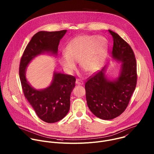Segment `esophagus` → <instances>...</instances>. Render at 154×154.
Wrapping results in <instances>:
<instances>
[{
  "instance_id": "obj_1",
  "label": "esophagus",
  "mask_w": 154,
  "mask_h": 154,
  "mask_svg": "<svg viewBox=\"0 0 154 154\" xmlns=\"http://www.w3.org/2000/svg\"><path fill=\"white\" fill-rule=\"evenodd\" d=\"M75 83H76L77 85H82L83 84V82L82 81V80H80V79H77L76 81H75Z\"/></svg>"
}]
</instances>
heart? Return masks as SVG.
<instances>
[{
    "label": "heart",
    "instance_id": "heart-1",
    "mask_svg": "<svg viewBox=\"0 0 154 154\" xmlns=\"http://www.w3.org/2000/svg\"><path fill=\"white\" fill-rule=\"evenodd\" d=\"M107 49V42L103 36H78L72 39L66 47V55L61 57L60 63L68 72L75 71V63H79L83 71L91 74L102 66Z\"/></svg>",
    "mask_w": 154,
    "mask_h": 154
}]
</instances>
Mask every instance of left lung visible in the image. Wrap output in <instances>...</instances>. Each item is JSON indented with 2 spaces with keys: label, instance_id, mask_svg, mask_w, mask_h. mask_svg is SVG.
<instances>
[{
  "label": "left lung",
  "instance_id": "left-lung-1",
  "mask_svg": "<svg viewBox=\"0 0 154 154\" xmlns=\"http://www.w3.org/2000/svg\"><path fill=\"white\" fill-rule=\"evenodd\" d=\"M108 32L113 39V57L122 61L120 75L115 81H109L103 68L88 78L85 85L88 106L96 116L104 120L114 119L125 110L137 83L132 49L119 35Z\"/></svg>",
  "mask_w": 154,
  "mask_h": 154
}]
</instances>
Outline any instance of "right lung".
<instances>
[{
  "mask_svg": "<svg viewBox=\"0 0 154 154\" xmlns=\"http://www.w3.org/2000/svg\"><path fill=\"white\" fill-rule=\"evenodd\" d=\"M66 31H41L36 33L29 42L20 58L19 78L24 96L37 116L48 123L58 122L68 113L70 96L75 86V77L55 72L49 87L39 91L35 90L27 81L26 69L34 57L42 52H50L56 55L60 41Z\"/></svg>",
  "mask_w": 154,
  "mask_h": 154,
  "instance_id": "obj_1",
  "label": "right lung"
}]
</instances>
